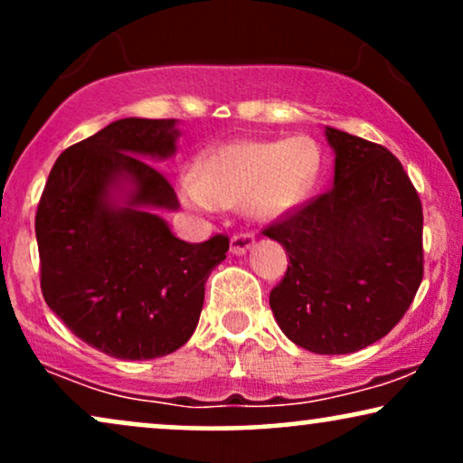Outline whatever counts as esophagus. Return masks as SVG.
Instances as JSON below:
<instances>
[{"mask_svg": "<svg viewBox=\"0 0 463 463\" xmlns=\"http://www.w3.org/2000/svg\"><path fill=\"white\" fill-rule=\"evenodd\" d=\"M254 243V235H250V232H239V235H232L231 239V251L235 256H243L248 254Z\"/></svg>", "mask_w": 463, "mask_h": 463, "instance_id": "esophagus-1", "label": "esophagus"}]
</instances>
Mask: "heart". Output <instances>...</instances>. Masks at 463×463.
<instances>
[{
  "label": "heart",
  "mask_w": 463,
  "mask_h": 463,
  "mask_svg": "<svg viewBox=\"0 0 463 463\" xmlns=\"http://www.w3.org/2000/svg\"><path fill=\"white\" fill-rule=\"evenodd\" d=\"M318 175V149L309 138L231 140L198 164L196 179H184L181 201L201 213L245 209L254 220L275 222L299 209Z\"/></svg>",
  "instance_id": "1"
}]
</instances>
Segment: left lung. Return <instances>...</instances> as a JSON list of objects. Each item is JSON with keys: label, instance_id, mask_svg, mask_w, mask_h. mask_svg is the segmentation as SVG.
I'll return each mask as SVG.
<instances>
[{"label": "left lung", "instance_id": "left-lung-1", "mask_svg": "<svg viewBox=\"0 0 463 463\" xmlns=\"http://www.w3.org/2000/svg\"><path fill=\"white\" fill-rule=\"evenodd\" d=\"M333 185L265 235L288 271L269 295L297 346L348 354L384 337L423 279V209L400 160L383 145L325 128Z\"/></svg>", "mask_w": 463, "mask_h": 463}]
</instances>
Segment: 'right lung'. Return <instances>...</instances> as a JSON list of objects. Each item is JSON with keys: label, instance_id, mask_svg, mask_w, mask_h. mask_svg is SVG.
<instances>
[{"label": "right lung", "instance_id": "1", "mask_svg": "<svg viewBox=\"0 0 463 463\" xmlns=\"http://www.w3.org/2000/svg\"><path fill=\"white\" fill-rule=\"evenodd\" d=\"M177 119H117L57 157L36 213L46 306L115 359L171 354L194 333L228 237L188 243L162 212L179 201L149 160H168Z\"/></svg>", "mask_w": 463, "mask_h": 463}]
</instances>
